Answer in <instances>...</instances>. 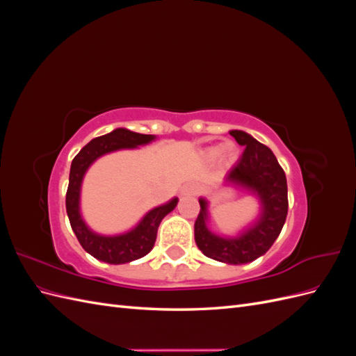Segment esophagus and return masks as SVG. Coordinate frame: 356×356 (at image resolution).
I'll use <instances>...</instances> for the list:
<instances>
[{
  "label": "esophagus",
  "mask_w": 356,
  "mask_h": 356,
  "mask_svg": "<svg viewBox=\"0 0 356 356\" xmlns=\"http://www.w3.org/2000/svg\"><path fill=\"white\" fill-rule=\"evenodd\" d=\"M196 191H197L196 186H187V187H184V190H182L184 195H196Z\"/></svg>",
  "instance_id": "34e87169"
}]
</instances>
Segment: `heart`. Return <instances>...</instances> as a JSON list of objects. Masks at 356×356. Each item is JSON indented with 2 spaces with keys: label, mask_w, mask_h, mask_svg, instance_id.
Instances as JSON below:
<instances>
[{
  "label": "heart",
  "mask_w": 356,
  "mask_h": 356,
  "mask_svg": "<svg viewBox=\"0 0 356 356\" xmlns=\"http://www.w3.org/2000/svg\"><path fill=\"white\" fill-rule=\"evenodd\" d=\"M236 156H238V148H236L233 143H225L222 145H215L204 149V157L208 160L221 159L224 161H227V163H232Z\"/></svg>",
  "instance_id": "1"
}]
</instances>
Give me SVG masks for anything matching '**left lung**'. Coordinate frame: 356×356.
Segmentation results:
<instances>
[{
    "mask_svg": "<svg viewBox=\"0 0 356 356\" xmlns=\"http://www.w3.org/2000/svg\"><path fill=\"white\" fill-rule=\"evenodd\" d=\"M230 135L245 149L225 175L224 184L254 195L260 202V215L238 236H220L208 227L209 202L200 197L195 241L199 250L212 260L246 264L270 250L281 233L288 213V187L285 172L270 148L243 131H230Z\"/></svg>",
    "mask_w": 356,
    "mask_h": 356,
    "instance_id": "8db88e82",
    "label": "left lung"
}]
</instances>
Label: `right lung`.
Wrapping results in <instances>:
<instances>
[{"label": "right lung", "mask_w": 356, "mask_h": 356, "mask_svg": "<svg viewBox=\"0 0 356 356\" xmlns=\"http://www.w3.org/2000/svg\"><path fill=\"white\" fill-rule=\"evenodd\" d=\"M156 139L154 135H144L129 131L124 127L114 129L113 132L98 136L84 145L74 157L70 170V184L67 190V213L72 232L77 236L80 245L96 260L108 264H124L138 260L153 250L157 229L166 215L175 209L178 197L148 211L134 229L120 234H99L93 232L81 217L80 195L86 172L99 157L118 152L147 145Z\"/></svg>", "instance_id": "add662e5"}]
</instances>
